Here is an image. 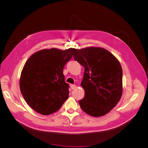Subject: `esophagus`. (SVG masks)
<instances>
[{"instance_id": "obj_1", "label": "esophagus", "mask_w": 148, "mask_h": 148, "mask_svg": "<svg viewBox=\"0 0 148 148\" xmlns=\"http://www.w3.org/2000/svg\"><path fill=\"white\" fill-rule=\"evenodd\" d=\"M71 89H75L76 88H77V86L75 84H71Z\"/></svg>"}]
</instances>
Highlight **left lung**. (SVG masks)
<instances>
[{
	"label": "left lung",
	"instance_id": "obj_1",
	"mask_svg": "<svg viewBox=\"0 0 148 148\" xmlns=\"http://www.w3.org/2000/svg\"><path fill=\"white\" fill-rule=\"evenodd\" d=\"M74 59L84 68L81 86L84 97L82 109L92 117L109 113L122 95V69L112 53L101 47L77 49Z\"/></svg>",
	"mask_w": 148,
	"mask_h": 148
}]
</instances>
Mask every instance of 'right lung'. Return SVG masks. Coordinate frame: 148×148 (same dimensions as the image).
<instances>
[{
	"label": "right lung",
	"instance_id": "add662e5",
	"mask_svg": "<svg viewBox=\"0 0 148 148\" xmlns=\"http://www.w3.org/2000/svg\"><path fill=\"white\" fill-rule=\"evenodd\" d=\"M77 49H42L31 56L21 71L20 88L26 103L38 113L56 112L69 95L63 70Z\"/></svg>",
	"mask_w": 148,
	"mask_h": 148
}]
</instances>
